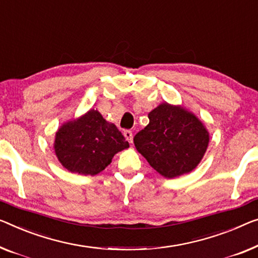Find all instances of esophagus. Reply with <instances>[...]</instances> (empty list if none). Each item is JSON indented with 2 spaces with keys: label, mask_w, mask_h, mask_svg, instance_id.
<instances>
[{
  "label": "esophagus",
  "mask_w": 258,
  "mask_h": 258,
  "mask_svg": "<svg viewBox=\"0 0 258 258\" xmlns=\"http://www.w3.org/2000/svg\"><path fill=\"white\" fill-rule=\"evenodd\" d=\"M124 137L126 138V140H127L128 142H131V144H132V141H133V133L131 132V131H128V130L124 131Z\"/></svg>",
  "instance_id": "1"
}]
</instances>
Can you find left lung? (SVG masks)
Here are the masks:
<instances>
[{
    "instance_id": "1",
    "label": "left lung",
    "mask_w": 258,
    "mask_h": 258,
    "mask_svg": "<svg viewBox=\"0 0 258 258\" xmlns=\"http://www.w3.org/2000/svg\"><path fill=\"white\" fill-rule=\"evenodd\" d=\"M149 124L134 137L137 151L166 178L189 174L201 163L210 133L183 105L161 103L148 113Z\"/></svg>"
}]
</instances>
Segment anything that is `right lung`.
Instances as JSON below:
<instances>
[{"label":"right lung","instance_id":"obj_1","mask_svg":"<svg viewBox=\"0 0 258 258\" xmlns=\"http://www.w3.org/2000/svg\"><path fill=\"white\" fill-rule=\"evenodd\" d=\"M128 147L117 126L103 118L97 109L63 122L53 144L63 168L74 174L91 176L104 170L118 152Z\"/></svg>","mask_w":258,"mask_h":258}]
</instances>
